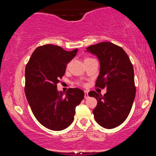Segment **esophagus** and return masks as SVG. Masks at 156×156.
Returning <instances> with one entry per match:
<instances>
[{"label": "esophagus", "instance_id": "obj_1", "mask_svg": "<svg viewBox=\"0 0 156 156\" xmlns=\"http://www.w3.org/2000/svg\"><path fill=\"white\" fill-rule=\"evenodd\" d=\"M88 97H89L88 92H87V91H84V98H86V99H87Z\"/></svg>", "mask_w": 156, "mask_h": 156}]
</instances>
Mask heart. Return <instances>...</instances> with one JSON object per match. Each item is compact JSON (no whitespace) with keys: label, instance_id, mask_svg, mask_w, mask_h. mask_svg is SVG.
<instances>
[{"label":"heart","instance_id":"heart-1","mask_svg":"<svg viewBox=\"0 0 156 156\" xmlns=\"http://www.w3.org/2000/svg\"><path fill=\"white\" fill-rule=\"evenodd\" d=\"M86 59H87V58H86Z\"/></svg>","mask_w":156,"mask_h":156}]
</instances>
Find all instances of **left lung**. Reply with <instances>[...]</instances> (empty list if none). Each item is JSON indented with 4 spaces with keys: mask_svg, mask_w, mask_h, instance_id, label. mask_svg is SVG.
Returning <instances> with one entry per match:
<instances>
[{
    "mask_svg": "<svg viewBox=\"0 0 156 156\" xmlns=\"http://www.w3.org/2000/svg\"><path fill=\"white\" fill-rule=\"evenodd\" d=\"M87 51L96 55L101 63L95 87L107 89L103 96L94 91L89 92L98 101L93 110L94 119L112 129L124 122L131 110L136 95L133 65L124 50L112 42L93 44Z\"/></svg>",
    "mask_w": 156,
    "mask_h": 156,
    "instance_id": "1",
    "label": "left lung"
}]
</instances>
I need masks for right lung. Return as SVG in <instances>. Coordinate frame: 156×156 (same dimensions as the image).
I'll return each mask as SVG.
<instances>
[{
    "instance_id": "1",
    "label": "right lung",
    "mask_w": 156,
    "mask_h": 156,
    "mask_svg": "<svg viewBox=\"0 0 156 156\" xmlns=\"http://www.w3.org/2000/svg\"><path fill=\"white\" fill-rule=\"evenodd\" d=\"M78 49L64 51L59 46L44 44L34 51L25 69V93L36 119L53 130L67 128L74 120L76 107L83 99L84 92L69 88L65 94L58 92L57 83L65 73L68 62Z\"/></svg>"
}]
</instances>
